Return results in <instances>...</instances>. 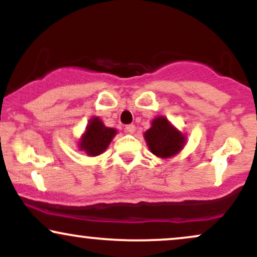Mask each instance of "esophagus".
I'll return each instance as SVG.
<instances>
[{"label":"esophagus","mask_w":257,"mask_h":257,"mask_svg":"<svg viewBox=\"0 0 257 257\" xmlns=\"http://www.w3.org/2000/svg\"><path fill=\"white\" fill-rule=\"evenodd\" d=\"M125 132L126 133H131V134H133V133L135 132V125L134 124H128V125H125Z\"/></svg>","instance_id":"obj_1"}]
</instances>
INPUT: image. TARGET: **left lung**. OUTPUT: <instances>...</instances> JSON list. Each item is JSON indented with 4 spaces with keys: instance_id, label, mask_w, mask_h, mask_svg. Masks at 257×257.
Instances as JSON below:
<instances>
[{
    "instance_id": "left-lung-1",
    "label": "left lung",
    "mask_w": 257,
    "mask_h": 257,
    "mask_svg": "<svg viewBox=\"0 0 257 257\" xmlns=\"http://www.w3.org/2000/svg\"><path fill=\"white\" fill-rule=\"evenodd\" d=\"M145 140L153 155L162 158L176 155L185 144V138L173 128L166 117L153 119L152 126L145 133Z\"/></svg>"
}]
</instances>
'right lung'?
<instances>
[{
  "label": "right lung",
  "mask_w": 257,
  "mask_h": 257,
  "mask_svg": "<svg viewBox=\"0 0 257 257\" xmlns=\"http://www.w3.org/2000/svg\"><path fill=\"white\" fill-rule=\"evenodd\" d=\"M114 134H116L114 129L107 128L98 117H94L89 120L87 131L81 139L79 147L87 152V155L98 156L107 149Z\"/></svg>",
  "instance_id": "1"
}]
</instances>
